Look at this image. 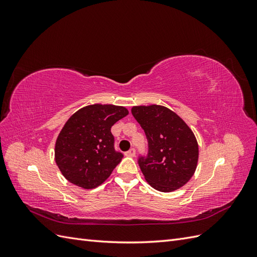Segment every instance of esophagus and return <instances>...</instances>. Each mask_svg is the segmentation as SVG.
Returning <instances> with one entry per match:
<instances>
[{"mask_svg":"<svg viewBox=\"0 0 257 257\" xmlns=\"http://www.w3.org/2000/svg\"><path fill=\"white\" fill-rule=\"evenodd\" d=\"M135 153H136L135 149H134V148H132V149H130L128 151H126V152H125V155H126V157L133 158V157H135Z\"/></svg>","mask_w":257,"mask_h":257,"instance_id":"1","label":"esophagus"}]
</instances>
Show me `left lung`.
<instances>
[{"label": "left lung", "mask_w": 257, "mask_h": 257, "mask_svg": "<svg viewBox=\"0 0 257 257\" xmlns=\"http://www.w3.org/2000/svg\"><path fill=\"white\" fill-rule=\"evenodd\" d=\"M132 114L148 141V153L138 158L147 182L161 192L180 189L195 173L198 145L192 130L164 106H135Z\"/></svg>", "instance_id": "8db88e82"}]
</instances>
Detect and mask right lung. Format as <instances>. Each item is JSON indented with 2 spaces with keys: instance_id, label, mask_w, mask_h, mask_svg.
<instances>
[{
  "instance_id": "1",
  "label": "right lung",
  "mask_w": 257,
  "mask_h": 257,
  "mask_svg": "<svg viewBox=\"0 0 257 257\" xmlns=\"http://www.w3.org/2000/svg\"><path fill=\"white\" fill-rule=\"evenodd\" d=\"M128 114L114 105H90L67 120L57 138L54 158L65 179L83 189H94L109 177L123 154L114 150L111 126Z\"/></svg>"
}]
</instances>
